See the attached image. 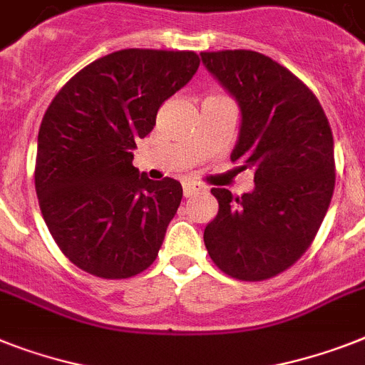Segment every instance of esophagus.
I'll return each mask as SVG.
<instances>
[{
  "mask_svg": "<svg viewBox=\"0 0 365 365\" xmlns=\"http://www.w3.org/2000/svg\"><path fill=\"white\" fill-rule=\"evenodd\" d=\"M203 190V186L197 185V182H185L182 185V194H185V197H190V195H194L195 192H201Z\"/></svg>",
  "mask_w": 365,
  "mask_h": 365,
  "instance_id": "34e87169",
  "label": "esophagus"
}]
</instances>
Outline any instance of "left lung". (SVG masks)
Here are the masks:
<instances>
[{
	"mask_svg": "<svg viewBox=\"0 0 365 365\" xmlns=\"http://www.w3.org/2000/svg\"><path fill=\"white\" fill-rule=\"evenodd\" d=\"M201 59L242 113L231 160L255 171V188L240 197L210 190L218 215L205 246L231 278L269 279L302 257L323 224L336 185L332 130L317 96L270 57L222 50Z\"/></svg>",
	"mask_w": 365,
	"mask_h": 365,
	"instance_id": "8db88e82",
	"label": "left lung"
}]
</instances>
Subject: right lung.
<instances>
[{
	"label": "right lung",
	"mask_w": 365,
	"mask_h": 365,
	"mask_svg": "<svg viewBox=\"0 0 365 365\" xmlns=\"http://www.w3.org/2000/svg\"><path fill=\"white\" fill-rule=\"evenodd\" d=\"M197 67L194 52L128 48L83 67L53 96L38 128L35 190L53 240L78 269L125 279L158 255L182 186L140 173L132 149Z\"/></svg>",
	"instance_id": "1"
}]
</instances>
